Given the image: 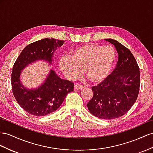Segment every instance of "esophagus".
Instances as JSON below:
<instances>
[{
    "mask_svg": "<svg viewBox=\"0 0 153 153\" xmlns=\"http://www.w3.org/2000/svg\"><path fill=\"white\" fill-rule=\"evenodd\" d=\"M85 87L83 85H79V84H76L74 85V88L76 89V90H81V89H83Z\"/></svg>",
    "mask_w": 153,
    "mask_h": 153,
    "instance_id": "34e87169",
    "label": "esophagus"
}]
</instances>
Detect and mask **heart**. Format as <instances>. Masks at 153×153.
<instances>
[{"label":"heart","mask_w":153,"mask_h":153,"mask_svg":"<svg viewBox=\"0 0 153 153\" xmlns=\"http://www.w3.org/2000/svg\"><path fill=\"white\" fill-rule=\"evenodd\" d=\"M116 59V52L111 46L98 44L84 45L74 48L70 57L61 59L59 65L69 79L79 77L83 72L92 83H100L111 72Z\"/></svg>","instance_id":"heart-1"}]
</instances>
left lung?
I'll use <instances>...</instances> for the list:
<instances>
[{"mask_svg":"<svg viewBox=\"0 0 153 153\" xmlns=\"http://www.w3.org/2000/svg\"><path fill=\"white\" fill-rule=\"evenodd\" d=\"M105 40L115 46L118 61L110 75L92 87L94 95L87 107L97 117L112 120L126 114L134 104L140 91V74L130 50L114 39Z\"/></svg>","mask_w":153,"mask_h":153,"instance_id":"1","label":"left lung"}]
</instances>
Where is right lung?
<instances>
[{"instance_id": "add662e5", "label": "right lung", "mask_w": 153, "mask_h": 153, "mask_svg": "<svg viewBox=\"0 0 153 153\" xmlns=\"http://www.w3.org/2000/svg\"><path fill=\"white\" fill-rule=\"evenodd\" d=\"M63 42L59 39L46 38L31 43L22 50L13 65L11 76L13 96L19 105L33 116H44L56 111L66 95L74 91V84L61 79L54 70H50L44 83L36 89L28 90L21 83V70L39 59L52 64L54 51Z\"/></svg>"}]
</instances>
